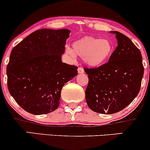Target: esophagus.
<instances>
[{
  "label": "esophagus",
  "mask_w": 150,
  "mask_h": 150,
  "mask_svg": "<svg viewBox=\"0 0 150 150\" xmlns=\"http://www.w3.org/2000/svg\"><path fill=\"white\" fill-rule=\"evenodd\" d=\"M77 71H78L79 74H82V73H84V69H83V68L80 67V68H78V69H77Z\"/></svg>",
  "instance_id": "1"
}]
</instances>
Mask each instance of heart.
<instances>
[{
	"mask_svg": "<svg viewBox=\"0 0 150 150\" xmlns=\"http://www.w3.org/2000/svg\"><path fill=\"white\" fill-rule=\"evenodd\" d=\"M72 47H66V52L73 60L76 56L83 58V61L91 68H98L105 64L113 52V45L110 40L93 36H85L75 41Z\"/></svg>",
	"mask_w": 150,
	"mask_h": 150,
	"instance_id": "1",
	"label": "heart"
}]
</instances>
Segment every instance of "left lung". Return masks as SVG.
Returning a JSON list of instances; mask_svg holds the SVG:
<instances>
[{
    "label": "left lung",
    "mask_w": 150,
    "mask_h": 150,
    "mask_svg": "<svg viewBox=\"0 0 150 150\" xmlns=\"http://www.w3.org/2000/svg\"><path fill=\"white\" fill-rule=\"evenodd\" d=\"M116 49L107 64L85 68L89 83L86 102L91 110L111 115L125 108L138 96L144 74L142 55L132 41L118 31Z\"/></svg>",
    "instance_id": "obj_1"
}]
</instances>
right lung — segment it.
<instances>
[{"instance_id":"obj_1","label":"right lung","mask_w":150,"mask_h":150,"mask_svg":"<svg viewBox=\"0 0 150 150\" xmlns=\"http://www.w3.org/2000/svg\"><path fill=\"white\" fill-rule=\"evenodd\" d=\"M70 33L66 28H42L12 49L7 66L9 92L30 114L57 110L63 86L77 75V67L61 61Z\"/></svg>"}]
</instances>
